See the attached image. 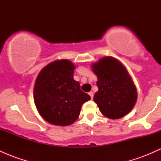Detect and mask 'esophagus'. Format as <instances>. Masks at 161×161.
<instances>
[{
  "label": "esophagus",
  "mask_w": 161,
  "mask_h": 161,
  "mask_svg": "<svg viewBox=\"0 0 161 161\" xmlns=\"http://www.w3.org/2000/svg\"><path fill=\"white\" fill-rule=\"evenodd\" d=\"M88 95H90V97H91V98H92V99L93 98V97H94V93H93V92H90L89 93H88Z\"/></svg>",
  "instance_id": "34e87169"
}]
</instances>
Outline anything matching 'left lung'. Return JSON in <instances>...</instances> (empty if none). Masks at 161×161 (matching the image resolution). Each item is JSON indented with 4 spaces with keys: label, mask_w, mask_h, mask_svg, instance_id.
I'll return each mask as SVG.
<instances>
[{
    "label": "left lung",
    "mask_w": 161,
    "mask_h": 161,
    "mask_svg": "<svg viewBox=\"0 0 161 161\" xmlns=\"http://www.w3.org/2000/svg\"><path fill=\"white\" fill-rule=\"evenodd\" d=\"M97 75L98 91L94 101L106 117L119 119L128 114L137 101V89L123 64L113 57H104L92 64Z\"/></svg>",
    "instance_id": "obj_1"
}]
</instances>
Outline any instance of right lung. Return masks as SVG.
<instances>
[{"mask_svg": "<svg viewBox=\"0 0 161 161\" xmlns=\"http://www.w3.org/2000/svg\"><path fill=\"white\" fill-rule=\"evenodd\" d=\"M75 66L69 60H57L45 66L37 76L34 102L45 120L66 126L78 119L82 104L91 97L73 79Z\"/></svg>", "mask_w": 161, "mask_h": 161, "instance_id": "obj_1", "label": "right lung"}]
</instances>
